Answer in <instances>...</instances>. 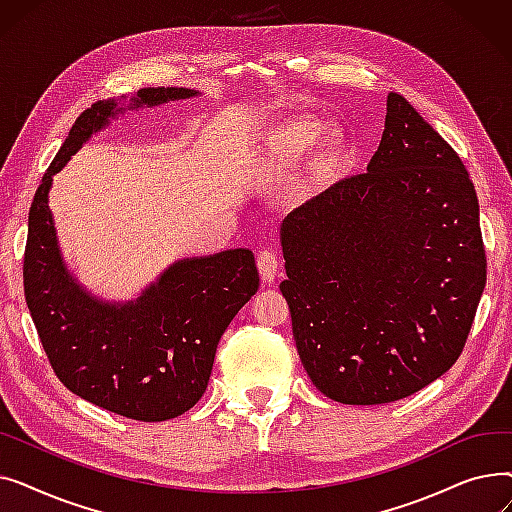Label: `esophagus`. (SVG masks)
<instances>
[{"label":"esophagus","instance_id":"1","mask_svg":"<svg viewBox=\"0 0 512 512\" xmlns=\"http://www.w3.org/2000/svg\"><path fill=\"white\" fill-rule=\"evenodd\" d=\"M257 267H259V274H261V280L272 284L278 276V270H280V259L276 255V251L272 249H261L257 253Z\"/></svg>","mask_w":512,"mask_h":512}]
</instances>
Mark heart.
Masks as SVG:
<instances>
[{
    "instance_id": "1",
    "label": "heart",
    "mask_w": 512,
    "mask_h": 512,
    "mask_svg": "<svg viewBox=\"0 0 512 512\" xmlns=\"http://www.w3.org/2000/svg\"><path fill=\"white\" fill-rule=\"evenodd\" d=\"M313 149L324 159L338 157L344 151L342 132L324 128L315 118L299 116L282 122L267 137V157L280 168L297 166Z\"/></svg>"
}]
</instances>
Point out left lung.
<instances>
[{
	"instance_id": "1",
	"label": "left lung",
	"mask_w": 512,
	"mask_h": 512,
	"mask_svg": "<svg viewBox=\"0 0 512 512\" xmlns=\"http://www.w3.org/2000/svg\"><path fill=\"white\" fill-rule=\"evenodd\" d=\"M292 336L313 386L384 405L461 357L486 286L475 186L461 157L398 93L367 172L280 228Z\"/></svg>"
}]
</instances>
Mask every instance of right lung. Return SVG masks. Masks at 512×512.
<instances>
[{"label": "right lung", "mask_w": 512, "mask_h": 512, "mask_svg": "<svg viewBox=\"0 0 512 512\" xmlns=\"http://www.w3.org/2000/svg\"><path fill=\"white\" fill-rule=\"evenodd\" d=\"M193 89H141L132 107L195 97ZM97 101L80 114L47 168L31 211L24 249V299L60 382L93 405L137 421H166L197 405L215 348L234 315L259 288L249 249L182 259L137 301L105 303L66 270L47 205L58 174L93 132L122 107Z\"/></svg>", "instance_id": "obj_1"}]
</instances>
